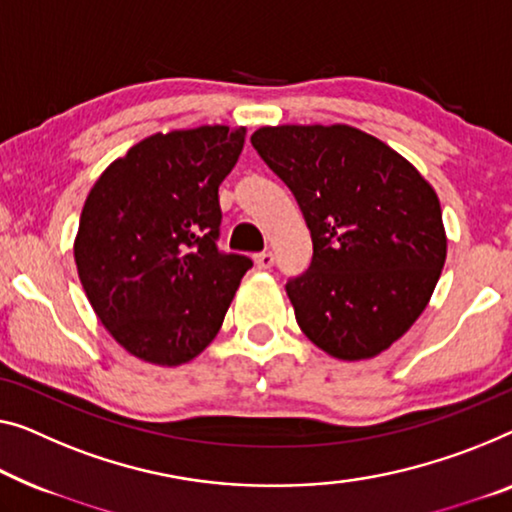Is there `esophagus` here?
Wrapping results in <instances>:
<instances>
[{
  "instance_id": "1",
  "label": "esophagus",
  "mask_w": 512,
  "mask_h": 512,
  "mask_svg": "<svg viewBox=\"0 0 512 512\" xmlns=\"http://www.w3.org/2000/svg\"><path fill=\"white\" fill-rule=\"evenodd\" d=\"M273 262H276V257H273L271 250H264V253L255 255V264L259 266V269H271Z\"/></svg>"
}]
</instances>
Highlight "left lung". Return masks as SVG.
<instances>
[{"mask_svg":"<svg viewBox=\"0 0 512 512\" xmlns=\"http://www.w3.org/2000/svg\"><path fill=\"white\" fill-rule=\"evenodd\" d=\"M250 142L312 236L308 271L285 285L301 331L342 361L384 352L421 317L444 269L437 193L352 126H266Z\"/></svg>","mask_w":512,"mask_h":512,"instance_id":"obj_1","label":"left lung"}]
</instances>
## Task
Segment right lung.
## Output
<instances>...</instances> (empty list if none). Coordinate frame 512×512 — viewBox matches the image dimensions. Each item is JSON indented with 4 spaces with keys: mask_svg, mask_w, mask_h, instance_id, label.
<instances>
[{
    "mask_svg": "<svg viewBox=\"0 0 512 512\" xmlns=\"http://www.w3.org/2000/svg\"><path fill=\"white\" fill-rule=\"evenodd\" d=\"M246 128L158 133L94 183L75 264L91 308L126 352L181 365L216 338L253 259L218 248V186Z\"/></svg>",
    "mask_w": 512,
    "mask_h": 512,
    "instance_id": "1",
    "label": "right lung"
}]
</instances>
